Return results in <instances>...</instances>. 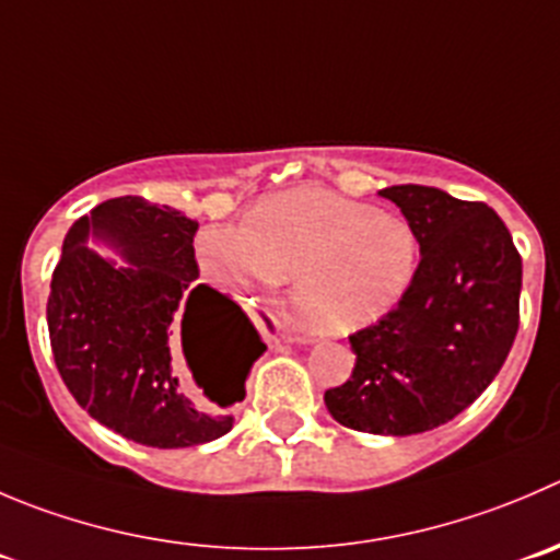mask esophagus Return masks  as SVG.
Here are the masks:
<instances>
[{"label":"esophagus","instance_id":"1","mask_svg":"<svg viewBox=\"0 0 560 560\" xmlns=\"http://www.w3.org/2000/svg\"><path fill=\"white\" fill-rule=\"evenodd\" d=\"M285 340H291V343H311V335H289Z\"/></svg>","mask_w":560,"mask_h":560}]
</instances>
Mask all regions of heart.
Wrapping results in <instances>:
<instances>
[{
	"mask_svg": "<svg viewBox=\"0 0 560 560\" xmlns=\"http://www.w3.org/2000/svg\"><path fill=\"white\" fill-rule=\"evenodd\" d=\"M203 277L228 294L275 291L316 332L349 335L382 322L418 271V233L404 217L369 209L322 186L264 197L244 225L209 222L195 236Z\"/></svg>",
	"mask_w": 560,
	"mask_h": 560,
	"instance_id": "b5f03b06",
	"label": "heart"
}]
</instances>
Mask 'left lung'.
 <instances>
[{
  "mask_svg": "<svg viewBox=\"0 0 560 560\" xmlns=\"http://www.w3.org/2000/svg\"><path fill=\"white\" fill-rule=\"evenodd\" d=\"M380 195L418 233L420 264L404 300L349 335L354 371L324 404L346 429L407 436L454 420L503 369L520 327L523 258L487 203L418 184Z\"/></svg>",
  "mask_w": 560,
  "mask_h": 560,
  "instance_id": "left-lung-1",
  "label": "left lung"
}]
</instances>
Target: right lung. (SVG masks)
I'll list each match as a JSON object with an SVG mask.
<instances>
[{
	"mask_svg": "<svg viewBox=\"0 0 560 560\" xmlns=\"http://www.w3.org/2000/svg\"><path fill=\"white\" fill-rule=\"evenodd\" d=\"M197 222L145 197H112L73 222L46 305L62 382L90 418L151 448H191L228 434L266 351L247 313L197 283ZM121 249L115 265L86 247ZM210 404L190 396L183 371Z\"/></svg>",
	"mask_w": 560,
	"mask_h": 560,
	"instance_id": "1",
	"label": "right lung"
}]
</instances>
